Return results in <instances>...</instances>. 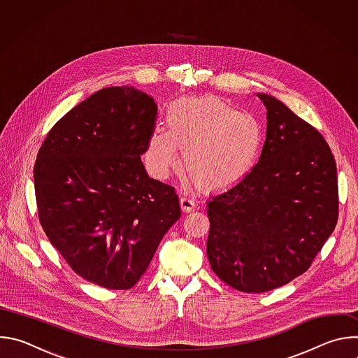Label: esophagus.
I'll list each match as a JSON object with an SVG mask.
<instances>
[{"instance_id":"obj_1","label":"esophagus","mask_w":358,"mask_h":358,"mask_svg":"<svg viewBox=\"0 0 358 358\" xmlns=\"http://www.w3.org/2000/svg\"><path fill=\"white\" fill-rule=\"evenodd\" d=\"M180 207H181L182 213H191L195 210V202L187 196H182L180 199Z\"/></svg>"}]
</instances>
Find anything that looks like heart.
<instances>
[{
	"instance_id": "b5f03b06",
	"label": "heart",
	"mask_w": 358,
	"mask_h": 358,
	"mask_svg": "<svg viewBox=\"0 0 358 358\" xmlns=\"http://www.w3.org/2000/svg\"><path fill=\"white\" fill-rule=\"evenodd\" d=\"M166 127H156L147 143L145 164L164 178L182 166L203 189H228L257 167L264 150L259 122L215 96L181 97L170 105Z\"/></svg>"
}]
</instances>
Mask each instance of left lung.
<instances>
[{"label": "left lung", "mask_w": 358, "mask_h": 358, "mask_svg": "<svg viewBox=\"0 0 358 358\" xmlns=\"http://www.w3.org/2000/svg\"><path fill=\"white\" fill-rule=\"evenodd\" d=\"M255 170L208 202L214 273L245 293L278 289L308 271L338 218L337 167L323 136L273 96Z\"/></svg>", "instance_id": "obj_1"}]
</instances>
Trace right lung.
I'll return each instance as SVG.
<instances>
[{"mask_svg": "<svg viewBox=\"0 0 358 358\" xmlns=\"http://www.w3.org/2000/svg\"><path fill=\"white\" fill-rule=\"evenodd\" d=\"M156 120L148 94L106 87L59 119L38 151L41 227L73 272L101 287L131 289L180 218L174 188L150 178L140 157Z\"/></svg>", "mask_w": 358, "mask_h": 358, "instance_id": "obj_1", "label": "right lung"}]
</instances>
